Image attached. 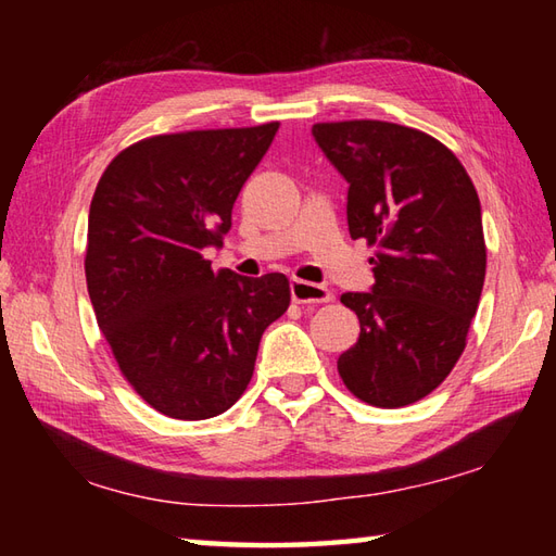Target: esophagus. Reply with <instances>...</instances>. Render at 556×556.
<instances>
[{
    "mask_svg": "<svg viewBox=\"0 0 556 556\" xmlns=\"http://www.w3.org/2000/svg\"><path fill=\"white\" fill-rule=\"evenodd\" d=\"M291 299L296 303H329L332 301V291L313 281L293 279L291 281Z\"/></svg>",
    "mask_w": 556,
    "mask_h": 556,
    "instance_id": "esophagus-1",
    "label": "esophagus"
}]
</instances>
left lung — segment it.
I'll return each instance as SVG.
<instances>
[{
  "label": "left lung",
  "mask_w": 556,
  "mask_h": 556,
  "mask_svg": "<svg viewBox=\"0 0 556 556\" xmlns=\"http://www.w3.org/2000/svg\"><path fill=\"white\" fill-rule=\"evenodd\" d=\"M313 136L349 184L351 239L375 248L372 289L341 296L361 334L339 356V375L370 406L416 404L464 353L485 285L476 186L418 128L356 119L315 124Z\"/></svg>",
  "instance_id": "8db88e82"
}]
</instances>
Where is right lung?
<instances>
[{"label":"right lung","instance_id":"add662e5","mask_svg":"<svg viewBox=\"0 0 556 556\" xmlns=\"http://www.w3.org/2000/svg\"><path fill=\"white\" fill-rule=\"evenodd\" d=\"M279 124L152 136L104 169L88 215L86 281L122 375L179 420L231 408L255 370L260 337L287 313L289 279L215 271L203 257Z\"/></svg>","mask_w":556,"mask_h":556}]
</instances>
